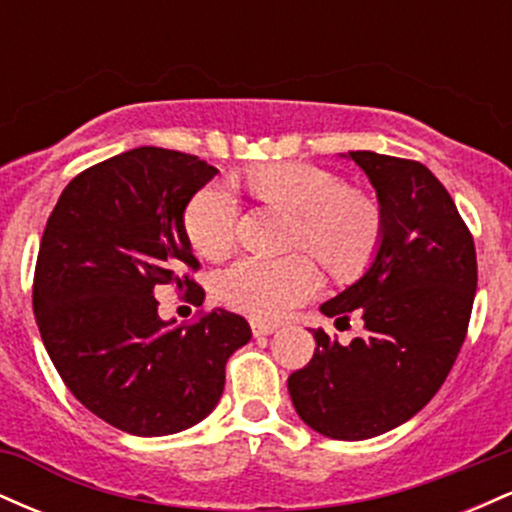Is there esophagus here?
Instances as JSON below:
<instances>
[{
    "instance_id": "34e87169",
    "label": "esophagus",
    "mask_w": 512,
    "mask_h": 512,
    "mask_svg": "<svg viewBox=\"0 0 512 512\" xmlns=\"http://www.w3.org/2000/svg\"><path fill=\"white\" fill-rule=\"evenodd\" d=\"M279 327L269 325V322H260V320H252V334L255 337H267V334H274Z\"/></svg>"
}]
</instances>
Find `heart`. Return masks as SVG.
Returning a JSON list of instances; mask_svg holds the SVG:
<instances>
[{
  "label": "heart",
  "mask_w": 512,
  "mask_h": 512,
  "mask_svg": "<svg viewBox=\"0 0 512 512\" xmlns=\"http://www.w3.org/2000/svg\"><path fill=\"white\" fill-rule=\"evenodd\" d=\"M252 195L298 216L296 245H305L332 274H351L378 243L380 216L373 202L325 168L269 163L245 175ZM182 228L202 257L219 260L236 236V199L219 182L192 195ZM317 272L305 255L264 260L240 257L216 279V293L231 308L260 320H279L317 291Z\"/></svg>",
  "instance_id": "heart-1"
}]
</instances>
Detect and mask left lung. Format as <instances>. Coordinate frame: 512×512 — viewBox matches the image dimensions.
<instances>
[{"label":"left lung","mask_w":512,"mask_h":512,"mask_svg":"<svg viewBox=\"0 0 512 512\" xmlns=\"http://www.w3.org/2000/svg\"><path fill=\"white\" fill-rule=\"evenodd\" d=\"M366 173L380 207L368 269L320 305L361 315L363 332L339 344L313 330L315 354L289 378L305 426L334 440L392 431L431 402L467 334L477 293V252L460 211L426 166L375 151L342 154Z\"/></svg>","instance_id":"obj_1"}]
</instances>
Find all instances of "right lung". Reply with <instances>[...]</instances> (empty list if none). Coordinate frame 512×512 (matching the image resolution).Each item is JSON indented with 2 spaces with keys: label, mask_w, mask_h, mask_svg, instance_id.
Instances as JSON below:
<instances>
[{
  "label": "right lung",
  "mask_w": 512,
  "mask_h": 512,
  "mask_svg": "<svg viewBox=\"0 0 512 512\" xmlns=\"http://www.w3.org/2000/svg\"><path fill=\"white\" fill-rule=\"evenodd\" d=\"M219 173L180 151L139 146L84 170L52 209L33 313L57 373L88 411L132 436H170L219 404L226 361L250 342L245 317L161 320L158 286L195 291L182 214Z\"/></svg>",
  "instance_id": "add662e5"
}]
</instances>
